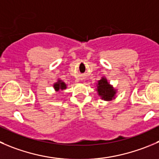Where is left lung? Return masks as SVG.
<instances>
[{
    "label": "left lung",
    "mask_w": 159,
    "mask_h": 159,
    "mask_svg": "<svg viewBox=\"0 0 159 159\" xmlns=\"http://www.w3.org/2000/svg\"><path fill=\"white\" fill-rule=\"evenodd\" d=\"M96 91L98 96L104 101L110 102L116 97L117 89H114L106 77H102L96 83Z\"/></svg>",
    "instance_id": "obj_1"
}]
</instances>
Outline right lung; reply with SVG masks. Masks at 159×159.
Returning a JSON list of instances; mask_svg holds the SVG:
<instances>
[{"instance_id":"1","label":"right lung","mask_w":159,"mask_h":159,"mask_svg":"<svg viewBox=\"0 0 159 159\" xmlns=\"http://www.w3.org/2000/svg\"><path fill=\"white\" fill-rule=\"evenodd\" d=\"M53 89H54L55 92H61V91H64L67 89V84H65L64 81H63L62 80L58 78L57 82H55L53 84Z\"/></svg>"}]
</instances>
